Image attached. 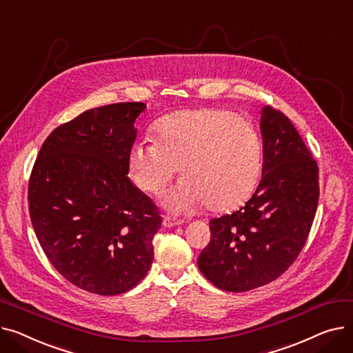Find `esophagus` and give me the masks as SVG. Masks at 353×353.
Instances as JSON below:
<instances>
[{"instance_id": "34e87169", "label": "esophagus", "mask_w": 353, "mask_h": 353, "mask_svg": "<svg viewBox=\"0 0 353 353\" xmlns=\"http://www.w3.org/2000/svg\"><path fill=\"white\" fill-rule=\"evenodd\" d=\"M181 223H183V220L172 217V216H164V219H163V225L165 228H174V226H179Z\"/></svg>"}]
</instances>
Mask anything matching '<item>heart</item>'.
<instances>
[{
    "label": "heart",
    "mask_w": 353,
    "mask_h": 353,
    "mask_svg": "<svg viewBox=\"0 0 353 353\" xmlns=\"http://www.w3.org/2000/svg\"><path fill=\"white\" fill-rule=\"evenodd\" d=\"M184 177L165 197L173 210L209 205L212 212L242 206L254 193L263 167V140L256 125L225 110H183L160 119L154 140H140L128 153L136 186L160 194L177 172Z\"/></svg>",
    "instance_id": "b5f03b06"
}]
</instances>
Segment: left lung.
I'll use <instances>...</instances> for the list:
<instances>
[{"label": "left lung", "mask_w": 353, "mask_h": 353, "mask_svg": "<svg viewBox=\"0 0 353 353\" xmlns=\"http://www.w3.org/2000/svg\"><path fill=\"white\" fill-rule=\"evenodd\" d=\"M262 180L243 208L210 220L197 266L216 288L248 292L276 281L302 252L319 201V167L292 121L263 107Z\"/></svg>", "instance_id": "1"}]
</instances>
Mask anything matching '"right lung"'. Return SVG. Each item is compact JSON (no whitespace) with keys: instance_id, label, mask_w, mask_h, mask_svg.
Segmentation results:
<instances>
[{"instance_id":"right-lung-1","label":"right lung","mask_w":353,"mask_h":353,"mask_svg":"<svg viewBox=\"0 0 353 353\" xmlns=\"http://www.w3.org/2000/svg\"><path fill=\"white\" fill-rule=\"evenodd\" d=\"M144 103L84 111L46 139L28 181L31 223L51 265L83 290L113 296L150 270L161 216L127 177Z\"/></svg>"}]
</instances>
